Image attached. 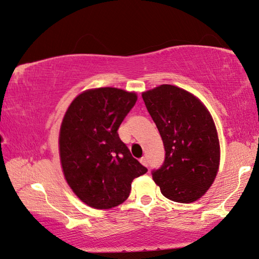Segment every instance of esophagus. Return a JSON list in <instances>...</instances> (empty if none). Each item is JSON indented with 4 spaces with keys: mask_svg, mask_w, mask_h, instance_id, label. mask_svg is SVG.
<instances>
[{
    "mask_svg": "<svg viewBox=\"0 0 259 259\" xmlns=\"http://www.w3.org/2000/svg\"><path fill=\"white\" fill-rule=\"evenodd\" d=\"M140 162L144 164V166H146V167H148V159H147V157H142L141 159H140Z\"/></svg>",
    "mask_w": 259,
    "mask_h": 259,
    "instance_id": "obj_1",
    "label": "esophagus"
}]
</instances>
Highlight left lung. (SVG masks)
Segmentation results:
<instances>
[{
    "label": "left lung",
    "instance_id": "left-lung-1",
    "mask_svg": "<svg viewBox=\"0 0 259 259\" xmlns=\"http://www.w3.org/2000/svg\"><path fill=\"white\" fill-rule=\"evenodd\" d=\"M161 136L164 160L152 178L170 200L188 203L208 190L218 171L221 148L206 107L188 91L162 84L142 93Z\"/></svg>",
    "mask_w": 259,
    "mask_h": 259
}]
</instances>
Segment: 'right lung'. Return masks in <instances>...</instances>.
<instances>
[{
    "label": "right lung",
    "mask_w": 259,
    "mask_h": 259,
    "mask_svg": "<svg viewBox=\"0 0 259 259\" xmlns=\"http://www.w3.org/2000/svg\"><path fill=\"white\" fill-rule=\"evenodd\" d=\"M137 95L117 88L88 90L70 104L60 129V159L71 189L90 207L109 209L129 197L148 169L133 157L118 129Z\"/></svg>",
    "instance_id": "1"
}]
</instances>
